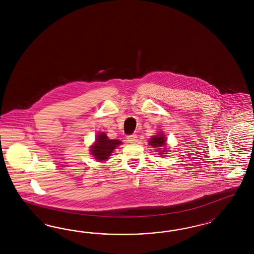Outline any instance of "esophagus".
<instances>
[{
	"label": "esophagus",
	"mask_w": 254,
	"mask_h": 254,
	"mask_svg": "<svg viewBox=\"0 0 254 254\" xmlns=\"http://www.w3.org/2000/svg\"><path fill=\"white\" fill-rule=\"evenodd\" d=\"M127 140H128V142H130V143H135V142H137V140H138V137H137V135H135V134L128 135V136H127Z\"/></svg>",
	"instance_id": "esophagus-1"
}]
</instances>
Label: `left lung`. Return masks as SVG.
Returning a JSON list of instances; mask_svg holds the SVG:
<instances>
[{"label":"left lung","mask_w":254,"mask_h":254,"mask_svg":"<svg viewBox=\"0 0 254 254\" xmlns=\"http://www.w3.org/2000/svg\"><path fill=\"white\" fill-rule=\"evenodd\" d=\"M149 144L150 145H152V146L154 147H161L164 145H166V138L164 137V135L160 133V134H158V135H156V136H154L153 138H151L150 140H149ZM159 149V148H158ZM161 149V148H160ZM165 149V148H164ZM162 153H166L165 151H163Z\"/></svg>","instance_id":"8db88e82"}]
</instances>
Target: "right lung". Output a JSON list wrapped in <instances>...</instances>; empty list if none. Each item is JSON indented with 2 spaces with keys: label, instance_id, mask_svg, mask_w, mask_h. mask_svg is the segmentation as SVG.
<instances>
[{
  "label": "right lung",
  "instance_id": "1",
  "mask_svg": "<svg viewBox=\"0 0 254 254\" xmlns=\"http://www.w3.org/2000/svg\"><path fill=\"white\" fill-rule=\"evenodd\" d=\"M121 143L122 142L117 139H109L105 133L98 134L96 143L91 149L93 156L100 161L107 160L113 151L116 149V147Z\"/></svg>",
  "mask_w": 254,
  "mask_h": 254
}]
</instances>
